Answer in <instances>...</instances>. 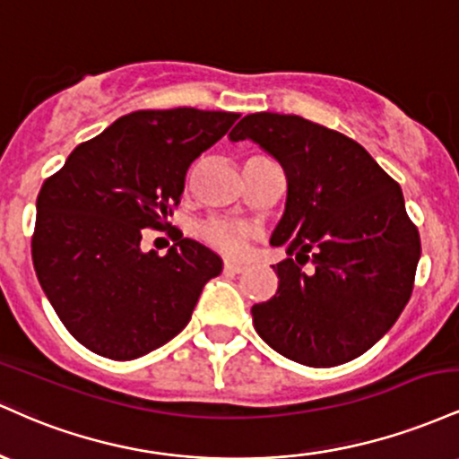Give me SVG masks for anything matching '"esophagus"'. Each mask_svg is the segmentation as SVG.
<instances>
[{
  "instance_id": "obj_1",
  "label": "esophagus",
  "mask_w": 459,
  "mask_h": 459,
  "mask_svg": "<svg viewBox=\"0 0 459 459\" xmlns=\"http://www.w3.org/2000/svg\"><path fill=\"white\" fill-rule=\"evenodd\" d=\"M247 265L246 263H233V261H224V272L226 273H241L246 272Z\"/></svg>"
}]
</instances>
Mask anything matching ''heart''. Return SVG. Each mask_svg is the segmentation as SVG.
Instances as JSON below:
<instances>
[{
	"label": "heart",
	"instance_id": "1",
	"mask_svg": "<svg viewBox=\"0 0 459 459\" xmlns=\"http://www.w3.org/2000/svg\"><path fill=\"white\" fill-rule=\"evenodd\" d=\"M198 237L213 250L226 256H241L246 252L247 239L252 237V229L247 224L233 222V220L212 218L198 226Z\"/></svg>",
	"mask_w": 459,
	"mask_h": 459
}]
</instances>
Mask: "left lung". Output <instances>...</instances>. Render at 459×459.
Returning <instances> with one entry per match:
<instances>
[{"instance_id":"obj_1","label":"left lung","mask_w":459,"mask_h":459,"mask_svg":"<svg viewBox=\"0 0 459 459\" xmlns=\"http://www.w3.org/2000/svg\"><path fill=\"white\" fill-rule=\"evenodd\" d=\"M229 138L256 142L287 175L270 244L289 259L272 265L278 291L252 307L255 330L307 367L362 356L402 315L420 259L399 183L356 140L302 116L247 114ZM308 260L314 270L302 271Z\"/></svg>"}]
</instances>
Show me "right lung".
<instances>
[{"label":"right lung","mask_w":459,"mask_h":459,"mask_svg":"<svg viewBox=\"0 0 459 459\" xmlns=\"http://www.w3.org/2000/svg\"><path fill=\"white\" fill-rule=\"evenodd\" d=\"M239 114L140 109L82 142L40 187L31 261L65 328L112 360H134L187 325L222 259L187 237L160 256L144 229H163L187 168Z\"/></svg>","instance_id":"right-lung-1"}]
</instances>
